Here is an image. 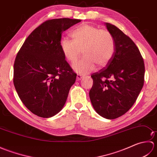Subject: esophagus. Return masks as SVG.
<instances>
[{"mask_svg": "<svg viewBox=\"0 0 157 157\" xmlns=\"http://www.w3.org/2000/svg\"><path fill=\"white\" fill-rule=\"evenodd\" d=\"M83 78H84V75H82V74H79V73H78V74H77V80H80L81 79H82Z\"/></svg>", "mask_w": 157, "mask_h": 157, "instance_id": "1", "label": "esophagus"}]
</instances>
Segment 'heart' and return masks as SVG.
Listing matches in <instances>:
<instances>
[{
    "label": "heart",
    "mask_w": 157,
    "mask_h": 157,
    "mask_svg": "<svg viewBox=\"0 0 157 157\" xmlns=\"http://www.w3.org/2000/svg\"><path fill=\"white\" fill-rule=\"evenodd\" d=\"M72 40L62 38L59 46L67 61L75 62L82 51L84 56L73 65L75 71L85 74L97 65L105 67L111 61L115 51V42L111 32L89 23L76 28L71 33Z\"/></svg>",
    "instance_id": "b5f03b06"
}]
</instances>
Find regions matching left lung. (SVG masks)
Masks as SVG:
<instances>
[{
	"mask_svg": "<svg viewBox=\"0 0 157 157\" xmlns=\"http://www.w3.org/2000/svg\"><path fill=\"white\" fill-rule=\"evenodd\" d=\"M115 42L111 61L91 75L90 98L96 112L114 119L128 112L144 85L145 67L142 56L132 40L115 25L105 23Z\"/></svg>",
	"mask_w": 157,
	"mask_h": 157,
	"instance_id": "1",
	"label": "left lung"
}]
</instances>
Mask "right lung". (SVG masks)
<instances>
[{"mask_svg":"<svg viewBox=\"0 0 157 157\" xmlns=\"http://www.w3.org/2000/svg\"><path fill=\"white\" fill-rule=\"evenodd\" d=\"M80 19H50L36 28L19 51L13 84L19 98L32 113L48 118L61 111L77 74L59 46L62 33Z\"/></svg>","mask_w":157,"mask_h":157,"instance_id":"right-lung-1","label":"right lung"}]
</instances>
